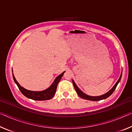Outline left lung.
I'll list each match as a JSON object with an SVG mask.
<instances>
[{
	"label": "left lung",
	"instance_id": "obj_1",
	"mask_svg": "<svg viewBox=\"0 0 132 132\" xmlns=\"http://www.w3.org/2000/svg\"><path fill=\"white\" fill-rule=\"evenodd\" d=\"M122 72L121 73V75L120 76V77L119 79H118V81L116 82V84H115V86L113 87L112 89H111L110 90H109L108 93H106L105 94H103L102 95H100V96H96V97H93V96H90V95H88L84 93L82 91H81V90H80L79 88V87L76 86V84H75V82L74 81V80H73V86H74V87L75 88V90L76 91V93H77V94L79 95V97H80L82 98H83V99L85 100H90V101H100V100H104L105 99V98L109 97V96H110L113 93V91H115L116 87H117V85L119 83L120 79H121V77H122Z\"/></svg>",
	"mask_w": 132,
	"mask_h": 132
}]
</instances>
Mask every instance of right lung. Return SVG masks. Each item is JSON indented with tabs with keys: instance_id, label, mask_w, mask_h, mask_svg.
<instances>
[{
	"instance_id": "1",
	"label": "right lung",
	"mask_w": 132,
	"mask_h": 132,
	"mask_svg": "<svg viewBox=\"0 0 132 132\" xmlns=\"http://www.w3.org/2000/svg\"><path fill=\"white\" fill-rule=\"evenodd\" d=\"M64 71L56 78L52 85L46 90L41 91H33L28 90L27 89L23 88L19 84V82L15 80L14 75L13 74V77L14 79L15 83L17 84V86L19 87V90H20L21 93L30 99H32L36 101H45V100H48L52 98L54 95L55 94L56 91L57 86L59 82L61 80V78L63 76Z\"/></svg>"
}]
</instances>
